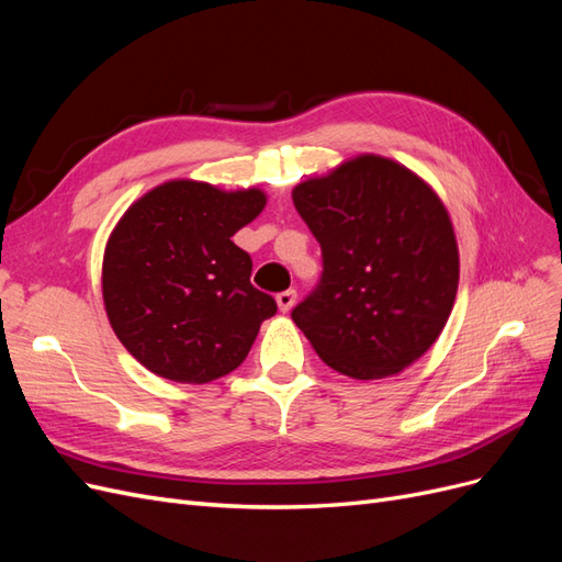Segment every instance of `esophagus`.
I'll return each instance as SVG.
<instances>
[{
    "label": "esophagus",
    "instance_id": "34e87169",
    "mask_svg": "<svg viewBox=\"0 0 562 562\" xmlns=\"http://www.w3.org/2000/svg\"><path fill=\"white\" fill-rule=\"evenodd\" d=\"M295 300H297V293L293 291V288H288V291H283V293H279L277 295V304H279V310L285 314V312H291L293 307H295Z\"/></svg>",
    "mask_w": 562,
    "mask_h": 562
}]
</instances>
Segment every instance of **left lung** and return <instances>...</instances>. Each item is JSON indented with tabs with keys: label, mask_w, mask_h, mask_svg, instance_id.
Instances as JSON below:
<instances>
[{
	"label": "left lung",
	"mask_w": 562,
	"mask_h": 562,
	"mask_svg": "<svg viewBox=\"0 0 562 562\" xmlns=\"http://www.w3.org/2000/svg\"><path fill=\"white\" fill-rule=\"evenodd\" d=\"M293 203L323 255L293 310L321 361L353 380L413 366L452 312L459 252L443 201L411 168L378 155L300 182Z\"/></svg>",
	"instance_id": "1"
}]
</instances>
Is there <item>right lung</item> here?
<instances>
[{
	"mask_svg": "<svg viewBox=\"0 0 562 562\" xmlns=\"http://www.w3.org/2000/svg\"><path fill=\"white\" fill-rule=\"evenodd\" d=\"M262 190L171 180L140 196L110 234L103 300L131 356L159 378L206 384L239 368L277 302L250 283L232 236L265 209Z\"/></svg>",
	"mask_w": 562,
	"mask_h": 562,
	"instance_id": "1",
	"label": "right lung"
}]
</instances>
